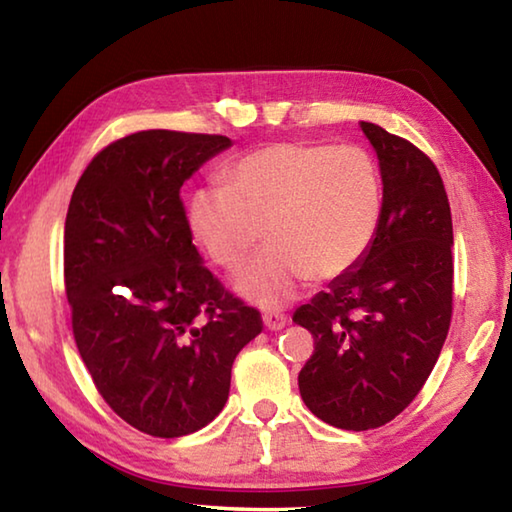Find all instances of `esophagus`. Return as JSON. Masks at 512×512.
Returning <instances> with one entry per match:
<instances>
[{"label":"esophagus","instance_id":"esophagus-1","mask_svg":"<svg viewBox=\"0 0 512 512\" xmlns=\"http://www.w3.org/2000/svg\"><path fill=\"white\" fill-rule=\"evenodd\" d=\"M262 318H264V325L268 329H282L284 325L289 323L287 314H282V311H264Z\"/></svg>","mask_w":512,"mask_h":512}]
</instances>
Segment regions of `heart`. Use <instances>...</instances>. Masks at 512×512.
<instances>
[{"instance_id":"heart-1","label":"heart","mask_w":512,"mask_h":512,"mask_svg":"<svg viewBox=\"0 0 512 512\" xmlns=\"http://www.w3.org/2000/svg\"><path fill=\"white\" fill-rule=\"evenodd\" d=\"M225 183L194 196L192 230L214 264L239 268L266 228L271 246L237 277V289L266 307L293 298L309 277L352 271L384 212L379 164L361 146L268 144L232 164Z\"/></svg>"}]
</instances>
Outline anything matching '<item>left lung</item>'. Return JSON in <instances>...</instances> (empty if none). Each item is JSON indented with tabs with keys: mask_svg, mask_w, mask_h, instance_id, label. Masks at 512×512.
Returning a JSON list of instances; mask_svg holds the SVG:
<instances>
[{
	"mask_svg": "<svg viewBox=\"0 0 512 512\" xmlns=\"http://www.w3.org/2000/svg\"><path fill=\"white\" fill-rule=\"evenodd\" d=\"M375 146L384 212L361 262L293 314L314 336L298 375L307 409L348 431L391 422L422 391L447 339L454 230L436 164L418 146L361 121Z\"/></svg>",
	"mask_w": 512,
	"mask_h": 512,
	"instance_id": "1",
	"label": "left lung"
}]
</instances>
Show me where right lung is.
Masks as SVG:
<instances>
[{
    "label": "right lung",
    "mask_w": 512,
    "mask_h": 512,
    "mask_svg": "<svg viewBox=\"0 0 512 512\" xmlns=\"http://www.w3.org/2000/svg\"><path fill=\"white\" fill-rule=\"evenodd\" d=\"M225 135L140 131L94 155L65 219V291L76 348L103 400L155 438L210 424L262 314L192 244L180 187Z\"/></svg>",
    "instance_id": "add662e5"
}]
</instances>
